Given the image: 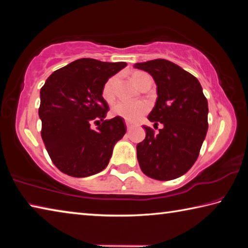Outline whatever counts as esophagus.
Returning <instances> with one entry per match:
<instances>
[{"label":"esophagus","mask_w":248,"mask_h":248,"mask_svg":"<svg viewBox=\"0 0 248 248\" xmlns=\"http://www.w3.org/2000/svg\"><path fill=\"white\" fill-rule=\"evenodd\" d=\"M125 125H127V129L130 130L132 127V123H130V121H125Z\"/></svg>","instance_id":"esophagus-1"}]
</instances>
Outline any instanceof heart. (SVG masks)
<instances>
[{
  "mask_svg": "<svg viewBox=\"0 0 248 248\" xmlns=\"http://www.w3.org/2000/svg\"><path fill=\"white\" fill-rule=\"evenodd\" d=\"M146 75L144 72H134L132 74V79L136 85L139 86L141 78ZM117 78L111 77L109 78L105 84L103 85L102 89V97L106 100V102H111L112 99L115 98V85H116ZM149 104L143 100H140V102H124V100H120V102L116 103L114 106H112L111 112L112 115L116 117H120L130 123H133V121H137L140 119L142 116L146 114L149 110Z\"/></svg>",
  "mask_w": 248,
  "mask_h": 248,
  "instance_id": "heart-1",
  "label": "heart"
}]
</instances>
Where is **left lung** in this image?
Here are the masks:
<instances>
[{"label": "left lung", "mask_w": 248, "mask_h": 248, "mask_svg": "<svg viewBox=\"0 0 248 248\" xmlns=\"http://www.w3.org/2000/svg\"><path fill=\"white\" fill-rule=\"evenodd\" d=\"M152 75L157 99L148 119L162 124L158 133L145 129V139L137 145L143 173L156 180H170L187 173L199 156L208 130V102L197 78L165 59L137 63Z\"/></svg>", "instance_id": "1"}]
</instances>
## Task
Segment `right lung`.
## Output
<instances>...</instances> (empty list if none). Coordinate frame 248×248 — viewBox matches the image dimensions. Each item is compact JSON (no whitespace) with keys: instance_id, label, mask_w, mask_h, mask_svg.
I'll return each instance as SVG.
<instances>
[{"instance_id":"1","label":"right lung","mask_w":248,"mask_h":248,"mask_svg":"<svg viewBox=\"0 0 248 248\" xmlns=\"http://www.w3.org/2000/svg\"><path fill=\"white\" fill-rule=\"evenodd\" d=\"M125 65V62L78 59L54 71L41 87V138L62 173L87 177L108 165L114 145L127 127L120 117L105 120L109 107L102 89ZM99 121L102 124L96 130L90 129L92 122Z\"/></svg>"}]
</instances>
